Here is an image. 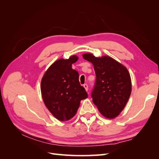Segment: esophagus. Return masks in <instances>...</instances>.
<instances>
[{
  "mask_svg": "<svg viewBox=\"0 0 159 159\" xmlns=\"http://www.w3.org/2000/svg\"><path fill=\"white\" fill-rule=\"evenodd\" d=\"M84 88H85V89L88 91V84H84Z\"/></svg>",
  "mask_w": 159,
  "mask_h": 159,
  "instance_id": "34e87169",
  "label": "esophagus"
}]
</instances>
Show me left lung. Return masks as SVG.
Masks as SVG:
<instances>
[{"label": "left lung", "instance_id": "8db88e82", "mask_svg": "<svg viewBox=\"0 0 159 159\" xmlns=\"http://www.w3.org/2000/svg\"><path fill=\"white\" fill-rule=\"evenodd\" d=\"M83 57L93 64L96 75L91 93L93 103L105 117L113 119L120 114L131 93V80L127 69L109 56L95 57L91 53Z\"/></svg>", "mask_w": 159, "mask_h": 159}]
</instances>
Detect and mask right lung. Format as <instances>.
I'll use <instances>...</instances> for the list:
<instances>
[{
  "label": "right lung",
  "mask_w": 159,
  "mask_h": 159,
  "mask_svg": "<svg viewBox=\"0 0 159 159\" xmlns=\"http://www.w3.org/2000/svg\"><path fill=\"white\" fill-rule=\"evenodd\" d=\"M78 60L74 55L59 59L46 70L41 81V93L46 107L61 121H68L76 114L81 100L88 93L79 81L78 72L71 68Z\"/></svg>",
  "instance_id": "add662e5"
}]
</instances>
